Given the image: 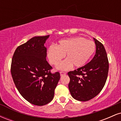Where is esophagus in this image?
Returning a JSON list of instances; mask_svg holds the SVG:
<instances>
[{"instance_id": "esophagus-1", "label": "esophagus", "mask_w": 121, "mask_h": 121, "mask_svg": "<svg viewBox=\"0 0 121 121\" xmlns=\"http://www.w3.org/2000/svg\"><path fill=\"white\" fill-rule=\"evenodd\" d=\"M60 76H65V74H66V73L64 72H60Z\"/></svg>"}]
</instances>
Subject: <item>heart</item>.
I'll return each mask as SVG.
<instances>
[{
  "label": "heart",
  "mask_w": 121,
  "mask_h": 121,
  "mask_svg": "<svg viewBox=\"0 0 121 121\" xmlns=\"http://www.w3.org/2000/svg\"><path fill=\"white\" fill-rule=\"evenodd\" d=\"M95 51L94 41L83 37H74L62 40L48 49L49 62L54 65L59 64L66 54V59L57 66L60 70H68L73 65L76 68L84 66Z\"/></svg>",
  "instance_id": "b5f03b06"
}]
</instances>
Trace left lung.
<instances>
[{"label":"left lung","mask_w":121,"mask_h":121,"mask_svg":"<svg viewBox=\"0 0 121 121\" xmlns=\"http://www.w3.org/2000/svg\"><path fill=\"white\" fill-rule=\"evenodd\" d=\"M96 47L93 59L82 67L68 72V87L76 100L87 101L98 95L106 82L109 71L108 56L103 44L93 38Z\"/></svg>","instance_id":"obj_1"}]
</instances>
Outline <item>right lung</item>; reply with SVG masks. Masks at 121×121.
Instances as JSON below:
<instances>
[{"mask_svg": "<svg viewBox=\"0 0 121 121\" xmlns=\"http://www.w3.org/2000/svg\"><path fill=\"white\" fill-rule=\"evenodd\" d=\"M49 37H32L16 48L12 59L11 72L16 88L25 99L37 106L52 100L60 78L59 72L51 73L52 68L46 60L44 44Z\"/></svg>", "mask_w": 121, "mask_h": 121, "instance_id": "add662e5", "label": "right lung"}]
</instances>
